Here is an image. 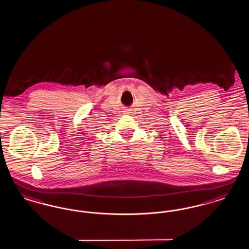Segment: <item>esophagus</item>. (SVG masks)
Wrapping results in <instances>:
<instances>
[{
    "label": "esophagus",
    "instance_id": "esophagus-1",
    "mask_svg": "<svg viewBox=\"0 0 249 249\" xmlns=\"http://www.w3.org/2000/svg\"><path fill=\"white\" fill-rule=\"evenodd\" d=\"M126 112H127V114H129V110H128V111H126Z\"/></svg>",
    "mask_w": 249,
    "mask_h": 249
}]
</instances>
